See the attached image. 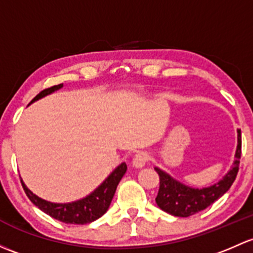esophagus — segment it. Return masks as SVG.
<instances>
[{"instance_id": "34e87169", "label": "esophagus", "mask_w": 253, "mask_h": 253, "mask_svg": "<svg viewBox=\"0 0 253 253\" xmlns=\"http://www.w3.org/2000/svg\"><path fill=\"white\" fill-rule=\"evenodd\" d=\"M148 161H149V154L147 151H138L133 158V166L140 169V167L145 166V164H147Z\"/></svg>"}]
</instances>
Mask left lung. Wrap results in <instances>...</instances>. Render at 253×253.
Here are the masks:
<instances>
[{
  "label": "left lung",
  "mask_w": 253,
  "mask_h": 253,
  "mask_svg": "<svg viewBox=\"0 0 253 253\" xmlns=\"http://www.w3.org/2000/svg\"><path fill=\"white\" fill-rule=\"evenodd\" d=\"M241 158V131L238 129V147L232 169L216 184L195 189L173 179L166 172L155 167L160 178V187L155 201L162 211L177 217H189L209 207L224 195L235 180Z\"/></svg>",
  "instance_id": "obj_1"
}]
</instances>
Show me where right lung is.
Masks as SVG:
<instances>
[{
    "mask_svg": "<svg viewBox=\"0 0 253 253\" xmlns=\"http://www.w3.org/2000/svg\"><path fill=\"white\" fill-rule=\"evenodd\" d=\"M62 87L63 84H57V86L43 89L31 100L30 104L35 100L43 98L44 95H48L54 91H58ZM126 164L122 162L93 193L89 194L86 198L81 199V200L69 204H53L43 200V199L39 198L35 194L31 193L26 188V185L24 184L23 180H20V182L24 188V191L28 195V198L30 199L31 203L39 207L41 211H43L44 213H47L54 219L66 223V224H87V223H91L93 220L100 218L108 211L111 200L114 198V194L116 191V188H118V184L121 178L124 177V174L126 173Z\"/></svg>",
    "mask_w": 253,
    "mask_h": 253,
    "instance_id": "add662e5",
    "label": "right lung"
}]
</instances>
